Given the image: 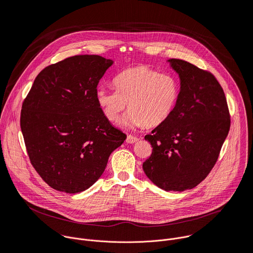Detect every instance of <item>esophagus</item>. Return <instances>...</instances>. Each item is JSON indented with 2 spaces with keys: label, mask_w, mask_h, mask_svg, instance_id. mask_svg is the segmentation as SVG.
<instances>
[{
  "label": "esophagus",
  "mask_w": 253,
  "mask_h": 253,
  "mask_svg": "<svg viewBox=\"0 0 253 253\" xmlns=\"http://www.w3.org/2000/svg\"><path fill=\"white\" fill-rule=\"evenodd\" d=\"M138 140H139V139H138L137 137L132 136V135H128V136H127V138H126V142H127V143H129V144H133V143L137 142Z\"/></svg>",
  "instance_id": "obj_1"
}]
</instances>
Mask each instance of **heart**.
Wrapping results in <instances>:
<instances>
[{
	"instance_id": "b5f03b06",
	"label": "heart",
	"mask_w": 253,
	"mask_h": 253,
	"mask_svg": "<svg viewBox=\"0 0 253 253\" xmlns=\"http://www.w3.org/2000/svg\"><path fill=\"white\" fill-rule=\"evenodd\" d=\"M116 90L98 88L96 102L104 116L116 122L125 108L129 112L121 125L129 128L156 127L166 122L173 113L178 98L179 84L170 74L146 66L126 69L113 80Z\"/></svg>"
}]
</instances>
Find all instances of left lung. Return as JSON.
<instances>
[{
	"mask_svg": "<svg viewBox=\"0 0 253 253\" xmlns=\"http://www.w3.org/2000/svg\"><path fill=\"white\" fill-rule=\"evenodd\" d=\"M168 62L180 78L179 98L169 119L145 136L153 149L143 170L159 188L184 191L197 186L217 161L230 115L210 72L180 59Z\"/></svg>",
	"mask_w": 253,
	"mask_h": 253,
	"instance_id": "obj_1",
	"label": "left lung"
}]
</instances>
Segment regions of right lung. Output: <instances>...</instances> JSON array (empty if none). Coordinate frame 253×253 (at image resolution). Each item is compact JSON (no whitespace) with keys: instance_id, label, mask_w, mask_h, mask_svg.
<instances>
[{"instance_id":"obj_1","label":"right lung","mask_w":253,"mask_h":253,"mask_svg":"<svg viewBox=\"0 0 253 253\" xmlns=\"http://www.w3.org/2000/svg\"><path fill=\"white\" fill-rule=\"evenodd\" d=\"M113 61L67 58L43 69L22 105L21 130L30 161L53 189L79 193L103 174L126 139L99 108L95 94Z\"/></svg>"}]
</instances>
